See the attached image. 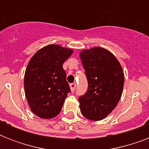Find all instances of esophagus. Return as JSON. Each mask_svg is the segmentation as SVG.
Returning a JSON list of instances; mask_svg holds the SVG:
<instances>
[{"label":"esophagus","mask_w":149,"mask_h":149,"mask_svg":"<svg viewBox=\"0 0 149 149\" xmlns=\"http://www.w3.org/2000/svg\"><path fill=\"white\" fill-rule=\"evenodd\" d=\"M70 90H71V91H72V92H74L75 89H76V86H77V84H75V83H73V84H70Z\"/></svg>","instance_id":"1"}]
</instances>
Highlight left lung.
Here are the masks:
<instances>
[{"label": "left lung", "mask_w": 149, "mask_h": 149, "mask_svg": "<svg viewBox=\"0 0 149 149\" xmlns=\"http://www.w3.org/2000/svg\"><path fill=\"white\" fill-rule=\"evenodd\" d=\"M79 56L88 82L86 93L79 97L80 111L89 120H103L115 108L122 94V67L115 56L104 48L83 50Z\"/></svg>", "instance_id": "left-lung-1"}]
</instances>
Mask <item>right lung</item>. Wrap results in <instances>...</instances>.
I'll return each mask as SVG.
<instances>
[{
    "label": "right lung",
    "mask_w": 149,
    "mask_h": 149,
    "mask_svg": "<svg viewBox=\"0 0 149 149\" xmlns=\"http://www.w3.org/2000/svg\"><path fill=\"white\" fill-rule=\"evenodd\" d=\"M72 52L52 44L38 50L29 61L24 73V93L31 111L38 118H53L61 111L70 92L63 64Z\"/></svg>",
    "instance_id": "obj_1"
}]
</instances>
